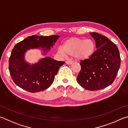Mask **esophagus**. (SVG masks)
I'll return each mask as SVG.
<instances>
[{
  "mask_svg": "<svg viewBox=\"0 0 128 128\" xmlns=\"http://www.w3.org/2000/svg\"><path fill=\"white\" fill-rule=\"evenodd\" d=\"M73 63V62L72 61H70V60H67L66 61V64L68 65H71Z\"/></svg>",
  "mask_w": 128,
  "mask_h": 128,
  "instance_id": "1",
  "label": "esophagus"
}]
</instances>
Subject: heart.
<instances>
[{
    "instance_id": "heart-1",
    "label": "heart",
    "mask_w": 128,
    "mask_h": 128,
    "mask_svg": "<svg viewBox=\"0 0 128 128\" xmlns=\"http://www.w3.org/2000/svg\"><path fill=\"white\" fill-rule=\"evenodd\" d=\"M96 45L90 39L72 37L67 40L63 46L58 48V52L62 56H70L78 60L88 59L94 54Z\"/></svg>"
}]
</instances>
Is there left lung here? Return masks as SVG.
<instances>
[{
  "mask_svg": "<svg viewBox=\"0 0 128 128\" xmlns=\"http://www.w3.org/2000/svg\"><path fill=\"white\" fill-rule=\"evenodd\" d=\"M97 50L88 59L80 62L81 69L77 82L86 90L103 89L113 83L120 66L119 51L115 44L106 36L90 33Z\"/></svg>",
  "mask_w": 128,
  "mask_h": 128,
  "instance_id": "obj_1",
  "label": "left lung"
}]
</instances>
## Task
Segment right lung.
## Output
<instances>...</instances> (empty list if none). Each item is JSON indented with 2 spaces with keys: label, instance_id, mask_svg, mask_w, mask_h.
Segmentation results:
<instances>
[{
  "label": "right lung",
  "instance_id": "1",
  "mask_svg": "<svg viewBox=\"0 0 128 128\" xmlns=\"http://www.w3.org/2000/svg\"><path fill=\"white\" fill-rule=\"evenodd\" d=\"M59 37L56 35H34L15 45L10 58L9 70L16 85L28 92H36L46 90L52 85L59 68L65 62L47 56L31 64L26 62L25 55L30 49H40L45 55Z\"/></svg>",
  "mask_w": 128,
  "mask_h": 128
}]
</instances>
